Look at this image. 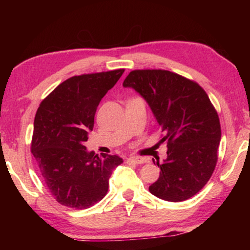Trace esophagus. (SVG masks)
<instances>
[{
    "mask_svg": "<svg viewBox=\"0 0 250 250\" xmlns=\"http://www.w3.org/2000/svg\"><path fill=\"white\" fill-rule=\"evenodd\" d=\"M128 161L129 162H133L137 164H143L147 162V160L146 158H141V156H130V158H128Z\"/></svg>",
    "mask_w": 250,
    "mask_h": 250,
    "instance_id": "1",
    "label": "esophagus"
}]
</instances>
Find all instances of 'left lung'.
I'll return each instance as SVG.
<instances>
[{
    "mask_svg": "<svg viewBox=\"0 0 250 250\" xmlns=\"http://www.w3.org/2000/svg\"><path fill=\"white\" fill-rule=\"evenodd\" d=\"M124 87L150 105L167 145L150 193L168 202L188 200L204 188L217 162L221 124L208 96L197 83L162 69L132 70Z\"/></svg>",
    "mask_w": 250,
    "mask_h": 250,
    "instance_id": "obj_1",
    "label": "left lung"
}]
</instances>
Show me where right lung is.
I'll list each match as a JSON object with an SVG mask.
<instances>
[{"instance_id": "1", "label": "right lung", "mask_w": 250, "mask_h": 250, "mask_svg": "<svg viewBox=\"0 0 250 250\" xmlns=\"http://www.w3.org/2000/svg\"><path fill=\"white\" fill-rule=\"evenodd\" d=\"M125 69L74 76L42 101L34 120L32 153L59 204L89 208L108 192L118 155L95 154L83 142L94 128L97 107Z\"/></svg>"}]
</instances>
